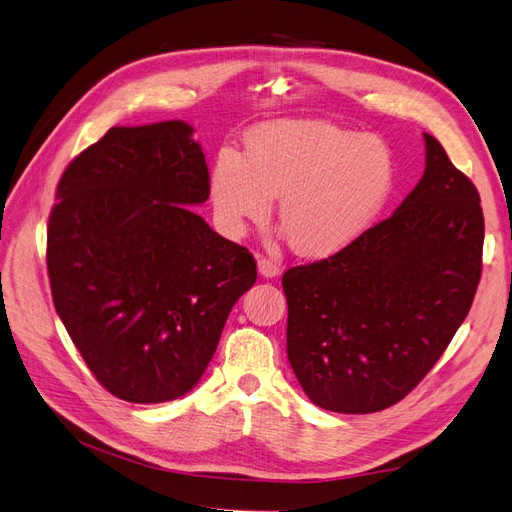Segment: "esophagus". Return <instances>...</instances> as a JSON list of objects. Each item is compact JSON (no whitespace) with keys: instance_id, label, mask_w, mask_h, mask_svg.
Here are the masks:
<instances>
[{"instance_id":"obj_1","label":"esophagus","mask_w":512,"mask_h":512,"mask_svg":"<svg viewBox=\"0 0 512 512\" xmlns=\"http://www.w3.org/2000/svg\"><path fill=\"white\" fill-rule=\"evenodd\" d=\"M258 273L269 280V277L280 275V265L269 258H258Z\"/></svg>"}]
</instances>
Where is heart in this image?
Masks as SVG:
<instances>
[{"label":"heart","mask_w":512,"mask_h":512,"mask_svg":"<svg viewBox=\"0 0 512 512\" xmlns=\"http://www.w3.org/2000/svg\"><path fill=\"white\" fill-rule=\"evenodd\" d=\"M393 185L395 160L380 138L297 119L256 128L245 156L222 149L211 196L230 235H241L247 222L267 220L280 196L277 218L292 250L322 258L363 235Z\"/></svg>","instance_id":"heart-1"}]
</instances>
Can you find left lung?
Returning <instances> with one entry per match:
<instances>
[{"mask_svg":"<svg viewBox=\"0 0 512 512\" xmlns=\"http://www.w3.org/2000/svg\"><path fill=\"white\" fill-rule=\"evenodd\" d=\"M425 147V173L391 218L282 277L288 361L324 410L369 414L397 404L472 307L483 271L480 196L431 134Z\"/></svg>","mask_w":512,"mask_h":512,"instance_id":"obj_1","label":"left lung"}]
</instances>
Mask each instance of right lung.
I'll use <instances>...</instances> for the list:
<instances>
[{
  "mask_svg": "<svg viewBox=\"0 0 512 512\" xmlns=\"http://www.w3.org/2000/svg\"><path fill=\"white\" fill-rule=\"evenodd\" d=\"M183 121L111 128L57 183L46 269L57 314L104 389L160 404L194 389L256 260L192 211L211 192Z\"/></svg>",
  "mask_w": 512,
  "mask_h": 512,
  "instance_id": "right-lung-1",
  "label": "right lung"
}]
</instances>
